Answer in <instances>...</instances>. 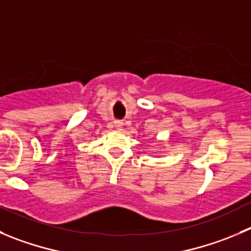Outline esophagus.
Masks as SVG:
<instances>
[{
	"label": "esophagus",
	"instance_id": "34e87169",
	"mask_svg": "<svg viewBox=\"0 0 251 251\" xmlns=\"http://www.w3.org/2000/svg\"><path fill=\"white\" fill-rule=\"evenodd\" d=\"M114 127H116L117 130H122V128H123V123H122L121 121H116L114 122Z\"/></svg>",
	"mask_w": 251,
	"mask_h": 251
}]
</instances>
